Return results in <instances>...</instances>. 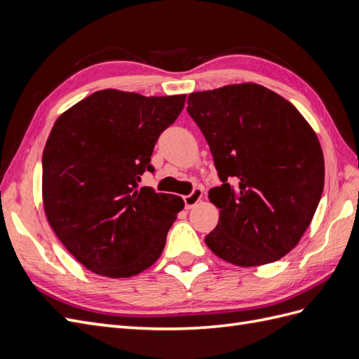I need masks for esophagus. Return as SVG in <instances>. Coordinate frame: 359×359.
Returning a JSON list of instances; mask_svg holds the SVG:
<instances>
[{
	"label": "esophagus",
	"mask_w": 359,
	"mask_h": 359,
	"mask_svg": "<svg viewBox=\"0 0 359 359\" xmlns=\"http://www.w3.org/2000/svg\"><path fill=\"white\" fill-rule=\"evenodd\" d=\"M202 196H203L202 189H193V191L190 194H187V196H184V203H186V208L187 210L193 208V206L202 199Z\"/></svg>",
	"instance_id": "1"
}]
</instances>
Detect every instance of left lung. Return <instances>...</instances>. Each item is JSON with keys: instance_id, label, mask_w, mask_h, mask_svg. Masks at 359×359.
<instances>
[{"instance_id": "left-lung-1", "label": "left lung", "mask_w": 359, "mask_h": 359, "mask_svg": "<svg viewBox=\"0 0 359 359\" xmlns=\"http://www.w3.org/2000/svg\"><path fill=\"white\" fill-rule=\"evenodd\" d=\"M187 103L222 181L208 193L220 219L206 245L238 266L276 262L299 243L322 196L316 133L295 106L257 83L191 93Z\"/></svg>"}]
</instances>
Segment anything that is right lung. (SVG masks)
I'll use <instances>...</instances> for the list:
<instances>
[{"instance_id": "1", "label": "right lung", "mask_w": 359, "mask_h": 359, "mask_svg": "<svg viewBox=\"0 0 359 359\" xmlns=\"http://www.w3.org/2000/svg\"><path fill=\"white\" fill-rule=\"evenodd\" d=\"M186 94L103 90L64 112L43 151V203L53 232L85 268L132 277L160 257L184 201L139 189L158 136Z\"/></svg>"}]
</instances>
